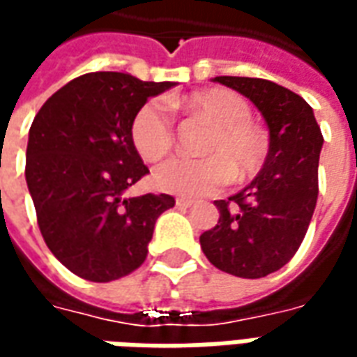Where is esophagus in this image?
Returning <instances> with one entry per match:
<instances>
[{"label":"esophagus","mask_w":357,"mask_h":357,"mask_svg":"<svg viewBox=\"0 0 357 357\" xmlns=\"http://www.w3.org/2000/svg\"><path fill=\"white\" fill-rule=\"evenodd\" d=\"M191 204H193V201L183 199V197H178V199H176V206H178V208H189Z\"/></svg>","instance_id":"34e87169"}]
</instances>
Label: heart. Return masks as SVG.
<instances>
[{
    "mask_svg": "<svg viewBox=\"0 0 357 357\" xmlns=\"http://www.w3.org/2000/svg\"><path fill=\"white\" fill-rule=\"evenodd\" d=\"M181 105L212 126L201 153L202 158L176 156L158 164L153 181L160 191L181 197H202L218 191L229 179L247 181L262 170L268 158V137L250 122V105L239 93L210 88L187 95ZM132 141L145 160L168 155L176 141L174 120L160 99L147 101L132 122Z\"/></svg>",
    "mask_w": 357,
    "mask_h": 357,
    "instance_id": "1",
    "label": "heart"
}]
</instances>
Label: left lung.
Segmentation results:
<instances>
[{
	"instance_id": "8db88e82",
	"label": "left lung",
	"mask_w": 357,
	"mask_h": 357,
	"mask_svg": "<svg viewBox=\"0 0 357 357\" xmlns=\"http://www.w3.org/2000/svg\"><path fill=\"white\" fill-rule=\"evenodd\" d=\"M262 112L269 130L264 168L243 191L216 201L220 220L201 235L210 264L243 279H260L296 255L317 202V166L323 135L314 110L275 82L216 76Z\"/></svg>"
}]
</instances>
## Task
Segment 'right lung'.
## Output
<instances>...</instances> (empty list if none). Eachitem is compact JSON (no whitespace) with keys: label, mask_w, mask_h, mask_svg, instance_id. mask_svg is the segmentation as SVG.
<instances>
[{"label":"right lung","mask_w":357,"mask_h":357,"mask_svg":"<svg viewBox=\"0 0 357 357\" xmlns=\"http://www.w3.org/2000/svg\"><path fill=\"white\" fill-rule=\"evenodd\" d=\"M174 82L126 73H89L43 102L30 126L26 183L45 245L82 279L109 283L147 258L170 195L126 197L149 168L132 141V122L149 97Z\"/></svg>","instance_id":"right-lung-1"}]
</instances>
